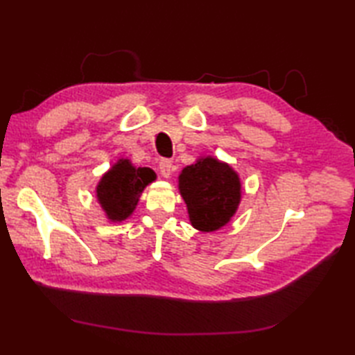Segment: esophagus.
<instances>
[{
	"instance_id": "esophagus-1",
	"label": "esophagus",
	"mask_w": 355,
	"mask_h": 355,
	"mask_svg": "<svg viewBox=\"0 0 355 355\" xmlns=\"http://www.w3.org/2000/svg\"><path fill=\"white\" fill-rule=\"evenodd\" d=\"M158 171H160L163 178H169L172 173V162L168 160V158H163V160L158 163Z\"/></svg>"
}]
</instances>
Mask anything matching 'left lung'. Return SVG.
<instances>
[{
  "instance_id": "8db88e82",
  "label": "left lung",
  "mask_w": 355,
  "mask_h": 355,
  "mask_svg": "<svg viewBox=\"0 0 355 355\" xmlns=\"http://www.w3.org/2000/svg\"><path fill=\"white\" fill-rule=\"evenodd\" d=\"M189 221L200 232H215L227 224L241 202V180L230 164L201 157L178 175Z\"/></svg>"
}]
</instances>
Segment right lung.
<instances>
[{
    "label": "right lung",
    "instance_id": "1",
    "mask_svg": "<svg viewBox=\"0 0 355 355\" xmlns=\"http://www.w3.org/2000/svg\"><path fill=\"white\" fill-rule=\"evenodd\" d=\"M157 178L149 168H135L128 158H120L103 173L96 186V198L105 216L112 223H122L137 207L141 192Z\"/></svg>",
    "mask_w": 355,
    "mask_h": 355
}]
</instances>
